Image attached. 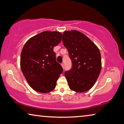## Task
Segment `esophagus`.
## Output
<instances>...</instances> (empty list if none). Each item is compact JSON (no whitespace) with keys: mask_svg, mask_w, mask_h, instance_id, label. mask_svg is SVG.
I'll return each mask as SVG.
<instances>
[{"mask_svg":"<svg viewBox=\"0 0 124 124\" xmlns=\"http://www.w3.org/2000/svg\"><path fill=\"white\" fill-rule=\"evenodd\" d=\"M61 66L63 68H64V64H63V63H62L61 64Z\"/></svg>","mask_w":124,"mask_h":124,"instance_id":"34e87169","label":"esophagus"}]
</instances>
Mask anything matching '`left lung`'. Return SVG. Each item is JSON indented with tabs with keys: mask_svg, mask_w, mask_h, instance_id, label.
Here are the masks:
<instances>
[{
	"mask_svg": "<svg viewBox=\"0 0 124 124\" xmlns=\"http://www.w3.org/2000/svg\"><path fill=\"white\" fill-rule=\"evenodd\" d=\"M62 41L72 62V69L64 73L69 87L76 92L88 91L101 70L99 49L87 36L76 30L64 31Z\"/></svg>",
	"mask_w": 124,
	"mask_h": 124,
	"instance_id": "8db88e82",
	"label": "left lung"
}]
</instances>
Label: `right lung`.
I'll list each match as a JSON object with an SVG mask.
<instances>
[{"mask_svg": "<svg viewBox=\"0 0 124 124\" xmlns=\"http://www.w3.org/2000/svg\"><path fill=\"white\" fill-rule=\"evenodd\" d=\"M62 40L59 32L44 31L31 38L23 47L21 69L29 85L35 91L54 90L63 68L56 62L54 47Z\"/></svg>", "mask_w": 124, "mask_h": 124, "instance_id": "obj_1", "label": "right lung"}]
</instances>
